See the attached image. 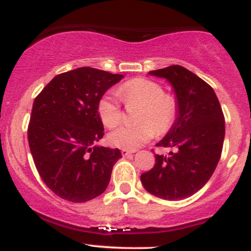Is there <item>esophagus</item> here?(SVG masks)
Wrapping results in <instances>:
<instances>
[{
    "instance_id": "obj_1",
    "label": "esophagus",
    "mask_w": 251,
    "mask_h": 251,
    "mask_svg": "<svg viewBox=\"0 0 251 251\" xmlns=\"http://www.w3.org/2000/svg\"><path fill=\"white\" fill-rule=\"evenodd\" d=\"M132 153H134V151H129V150H125V149L122 150V154L124 155V157H127V155L132 154Z\"/></svg>"
}]
</instances>
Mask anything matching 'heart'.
Wrapping results in <instances>:
<instances>
[{"label": "heart", "mask_w": 251, "mask_h": 251, "mask_svg": "<svg viewBox=\"0 0 251 251\" xmlns=\"http://www.w3.org/2000/svg\"><path fill=\"white\" fill-rule=\"evenodd\" d=\"M119 96L127 106L142 105L134 126H123L108 135L111 145L119 149L135 150L154 137L163 134L174 125L178 103L174 96L164 93L160 83L146 77H134L119 87ZM98 113L103 125L114 128L122 123L123 111L116 94H105L98 102Z\"/></svg>", "instance_id": "heart-1"}]
</instances>
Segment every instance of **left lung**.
Returning <instances> with one entry per match:
<instances>
[{"label":"left lung","instance_id":"8db88e82","mask_svg":"<svg viewBox=\"0 0 251 251\" xmlns=\"http://www.w3.org/2000/svg\"><path fill=\"white\" fill-rule=\"evenodd\" d=\"M149 74L170 82L178 113L157 144L171 152L155 154L154 166L140 176V180L155 197L179 201L200 191L214 174L226 135L224 116L211 86L186 68L174 65Z\"/></svg>","mask_w":251,"mask_h":251}]
</instances>
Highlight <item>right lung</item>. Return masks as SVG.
Masks as SVG:
<instances>
[{"instance_id":"right-lung-1","label":"right lung","mask_w":251,"mask_h":251,"mask_svg":"<svg viewBox=\"0 0 251 251\" xmlns=\"http://www.w3.org/2000/svg\"><path fill=\"white\" fill-rule=\"evenodd\" d=\"M123 77L80 67L56 75L34 100L31 155L46 185L63 200L83 203L107 189L122 152L96 145L103 135L98 102Z\"/></svg>"}]
</instances>
